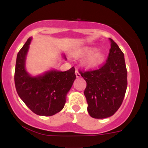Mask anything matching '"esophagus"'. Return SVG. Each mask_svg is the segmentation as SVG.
Segmentation results:
<instances>
[{
	"label": "esophagus",
	"mask_w": 148,
	"mask_h": 148,
	"mask_svg": "<svg viewBox=\"0 0 148 148\" xmlns=\"http://www.w3.org/2000/svg\"><path fill=\"white\" fill-rule=\"evenodd\" d=\"M75 74H76V77H77V78H79V77H81V74H80V73L79 72L77 69H76Z\"/></svg>",
	"instance_id": "obj_1"
}]
</instances>
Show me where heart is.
I'll use <instances>...</instances> for the list:
<instances>
[{
    "label": "heart",
    "mask_w": 148,
    "mask_h": 148,
    "mask_svg": "<svg viewBox=\"0 0 148 148\" xmlns=\"http://www.w3.org/2000/svg\"><path fill=\"white\" fill-rule=\"evenodd\" d=\"M97 49L94 47H86L80 52V55L84 57L88 56L85 64L89 67H94L99 65L102 62L104 56L100 52H96Z\"/></svg>",
    "instance_id": "b5f03b06"
}]
</instances>
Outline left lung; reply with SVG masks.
<instances>
[{
    "label": "left lung",
    "mask_w": 148,
    "mask_h": 148,
    "mask_svg": "<svg viewBox=\"0 0 148 148\" xmlns=\"http://www.w3.org/2000/svg\"><path fill=\"white\" fill-rule=\"evenodd\" d=\"M110 49L107 61L97 69L81 71L86 81L84 96L87 111L93 118L104 119L113 115L123 102L127 86V71L123 52L110 38Z\"/></svg>",
    "instance_id": "8db88e82"
}]
</instances>
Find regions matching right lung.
I'll return each mask as SVG.
<instances>
[{
  "mask_svg": "<svg viewBox=\"0 0 148 148\" xmlns=\"http://www.w3.org/2000/svg\"><path fill=\"white\" fill-rule=\"evenodd\" d=\"M29 38L17 54L14 81L16 92L28 108L38 115L51 116L64 107L66 96L76 79L73 66L66 71L56 70L32 77L25 69Z\"/></svg>",
  "mask_w": 148,
  "mask_h": 148,
  "instance_id": "add662e5",
  "label": "right lung"
}]
</instances>
